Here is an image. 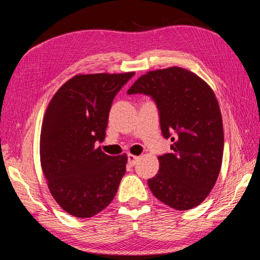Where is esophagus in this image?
<instances>
[{
  "instance_id": "34e87169",
  "label": "esophagus",
  "mask_w": 260,
  "mask_h": 260,
  "mask_svg": "<svg viewBox=\"0 0 260 260\" xmlns=\"http://www.w3.org/2000/svg\"><path fill=\"white\" fill-rule=\"evenodd\" d=\"M138 159H139V157L138 156H134V155H128V164L131 165V166H134L135 164H136V161H138Z\"/></svg>"
}]
</instances>
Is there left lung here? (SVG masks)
Listing matches in <instances>:
<instances>
[{"label": "left lung", "mask_w": 260, "mask_h": 260, "mask_svg": "<svg viewBox=\"0 0 260 260\" xmlns=\"http://www.w3.org/2000/svg\"><path fill=\"white\" fill-rule=\"evenodd\" d=\"M127 94L150 96L172 152L159 156V171L148 180L156 199L172 209L200 205L212 190L222 162L223 128L219 103L204 80L173 67L143 74Z\"/></svg>", "instance_id": "8db88e82"}]
</instances>
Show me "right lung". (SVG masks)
<instances>
[{"label": "right lung", "mask_w": 260, "mask_h": 260, "mask_svg": "<svg viewBox=\"0 0 260 260\" xmlns=\"http://www.w3.org/2000/svg\"><path fill=\"white\" fill-rule=\"evenodd\" d=\"M134 72L78 74L48 104L40 159L52 197L65 212L90 218L111 203L126 173V153L109 156L103 142L114 96Z\"/></svg>", "instance_id": "add662e5"}]
</instances>
